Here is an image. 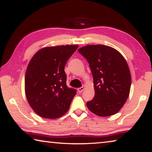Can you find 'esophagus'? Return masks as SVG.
Segmentation results:
<instances>
[{"instance_id": "esophagus-1", "label": "esophagus", "mask_w": 152, "mask_h": 152, "mask_svg": "<svg viewBox=\"0 0 152 152\" xmlns=\"http://www.w3.org/2000/svg\"><path fill=\"white\" fill-rule=\"evenodd\" d=\"M84 88H85V86H82V87H80V88H78V91L79 93H81V92L84 90Z\"/></svg>"}]
</instances>
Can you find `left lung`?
<instances>
[{
    "label": "left lung",
    "instance_id": "obj_1",
    "mask_svg": "<svg viewBox=\"0 0 152 152\" xmlns=\"http://www.w3.org/2000/svg\"><path fill=\"white\" fill-rule=\"evenodd\" d=\"M78 52L86 59L94 80V99L87 107L101 117L116 114L129 94L132 78L123 56L115 49L104 45H88Z\"/></svg>",
    "mask_w": 152,
    "mask_h": 152
}]
</instances>
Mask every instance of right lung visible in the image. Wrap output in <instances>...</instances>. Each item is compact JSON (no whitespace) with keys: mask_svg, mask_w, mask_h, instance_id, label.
Wrapping results in <instances>:
<instances>
[{"mask_svg":"<svg viewBox=\"0 0 152 152\" xmlns=\"http://www.w3.org/2000/svg\"><path fill=\"white\" fill-rule=\"evenodd\" d=\"M78 48L76 45L44 48L29 63L25 94L31 107L40 117L57 119L70 108L76 90L67 86L64 67Z\"/></svg>","mask_w":152,"mask_h":152,"instance_id":"obj_1","label":"right lung"}]
</instances>
